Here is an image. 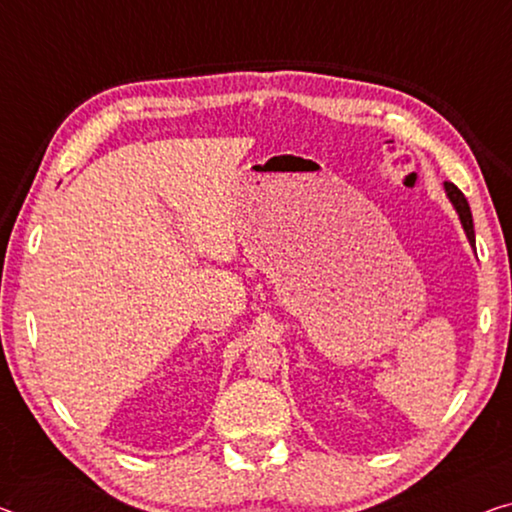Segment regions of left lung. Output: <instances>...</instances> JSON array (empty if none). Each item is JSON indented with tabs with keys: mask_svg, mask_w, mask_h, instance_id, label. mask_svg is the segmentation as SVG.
Listing matches in <instances>:
<instances>
[{
	"mask_svg": "<svg viewBox=\"0 0 512 512\" xmlns=\"http://www.w3.org/2000/svg\"><path fill=\"white\" fill-rule=\"evenodd\" d=\"M444 186H446V193H448V197H451L453 207L457 209V213H460V220H462L464 232H467L469 241H471V246H474V243H476V234H474V218H471V209H469L467 197H464L462 190L457 188L455 183H451V181H446Z\"/></svg>",
	"mask_w": 512,
	"mask_h": 512,
	"instance_id": "obj_1",
	"label": "left lung"
}]
</instances>
